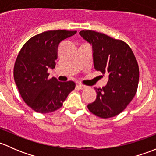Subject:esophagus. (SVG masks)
I'll list each match as a JSON object with an SVG mask.
<instances>
[{
  "mask_svg": "<svg viewBox=\"0 0 156 156\" xmlns=\"http://www.w3.org/2000/svg\"><path fill=\"white\" fill-rule=\"evenodd\" d=\"M76 86H77L79 89H81V90H83V89H86V88H87V86H85V85H83V84H78Z\"/></svg>",
  "mask_w": 156,
  "mask_h": 156,
  "instance_id": "esophagus-1",
  "label": "esophagus"
}]
</instances>
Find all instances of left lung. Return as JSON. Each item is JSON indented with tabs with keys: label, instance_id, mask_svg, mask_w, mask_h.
Returning a JSON list of instances; mask_svg holds the SVG:
<instances>
[{
	"label": "left lung",
	"instance_id": "left-lung-1",
	"mask_svg": "<svg viewBox=\"0 0 156 156\" xmlns=\"http://www.w3.org/2000/svg\"><path fill=\"white\" fill-rule=\"evenodd\" d=\"M80 34L92 45L95 70L109 76L107 84L95 89L96 100L88 104L89 111L103 119L119 115L126 108L137 92L139 67L131 47L94 30H81Z\"/></svg>",
	"mask_w": 156,
	"mask_h": 156
}]
</instances>
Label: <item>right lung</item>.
I'll list each match as a JSON object with an SVG mask.
<instances>
[{
    "label": "right lung",
    "mask_w": 156,
    "mask_h": 156,
    "mask_svg": "<svg viewBox=\"0 0 156 156\" xmlns=\"http://www.w3.org/2000/svg\"><path fill=\"white\" fill-rule=\"evenodd\" d=\"M76 33L48 30L32 37L21 49L14 65V80L21 97L34 111L48 113L58 110L75 89L74 82L49 79L47 71L55 67L60 43Z\"/></svg>",
    "instance_id": "add662e5"
}]
</instances>
